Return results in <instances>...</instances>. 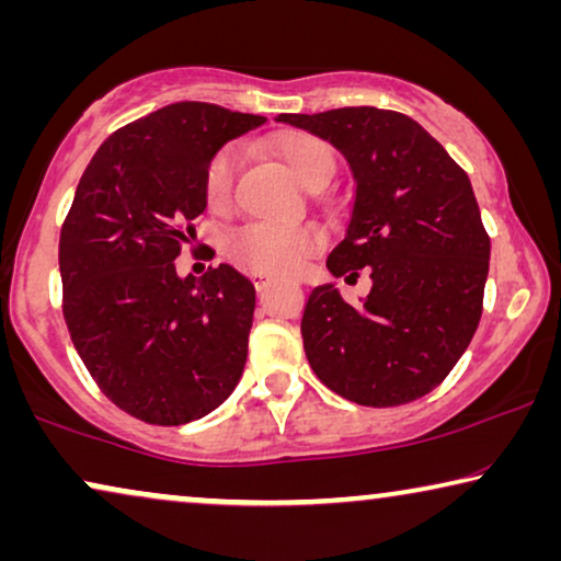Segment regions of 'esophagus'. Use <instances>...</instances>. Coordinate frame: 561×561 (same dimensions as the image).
Here are the masks:
<instances>
[{
	"mask_svg": "<svg viewBox=\"0 0 561 561\" xmlns=\"http://www.w3.org/2000/svg\"><path fill=\"white\" fill-rule=\"evenodd\" d=\"M252 283H255V288H257V290H263V288L267 286V283H271V278H267V275H260V273H255V275H252Z\"/></svg>",
	"mask_w": 561,
	"mask_h": 561,
	"instance_id": "esophagus-1",
	"label": "esophagus"
}]
</instances>
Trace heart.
Wrapping results in <instances>:
<instances>
[{"label": "heart", "instance_id": "heart-1", "mask_svg": "<svg viewBox=\"0 0 561 561\" xmlns=\"http://www.w3.org/2000/svg\"><path fill=\"white\" fill-rule=\"evenodd\" d=\"M273 150L288 171L304 186L319 188L332 179L334 152L324 140L309 133H283L273 140ZM240 168L237 148H221L214 152L204 171V204L214 214L232 209L234 181ZM321 248V232L311 225H263L252 221L234 229L227 240V255L242 271L260 275H290L296 273L306 257Z\"/></svg>", "mask_w": 561, "mask_h": 561}]
</instances>
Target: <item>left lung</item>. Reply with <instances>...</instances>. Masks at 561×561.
Returning <instances> with one entry per match:
<instances>
[{
	"instance_id": "obj_1",
	"label": "left lung",
	"mask_w": 561,
	"mask_h": 561,
	"mask_svg": "<svg viewBox=\"0 0 561 561\" xmlns=\"http://www.w3.org/2000/svg\"><path fill=\"white\" fill-rule=\"evenodd\" d=\"M347 158L355 204L332 275L373 288L352 306L334 286L309 294L301 336L311 370L352 403L390 409L432 393L472 342L482 317L490 237L470 179L449 152L393 110L344 106L280 114Z\"/></svg>"
}]
</instances>
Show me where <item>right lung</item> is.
I'll return each instance as SVG.
<instances>
[{
    "instance_id": "add662e5",
    "label": "right lung",
    "mask_w": 561,
    "mask_h": 561,
    "mask_svg": "<svg viewBox=\"0 0 561 561\" xmlns=\"http://www.w3.org/2000/svg\"><path fill=\"white\" fill-rule=\"evenodd\" d=\"M263 122L204 102L129 122L94 152L60 227L73 347L99 390L145 424L202 419L240 382L255 288L227 263L179 278L173 260L206 209V163Z\"/></svg>"
}]
</instances>
